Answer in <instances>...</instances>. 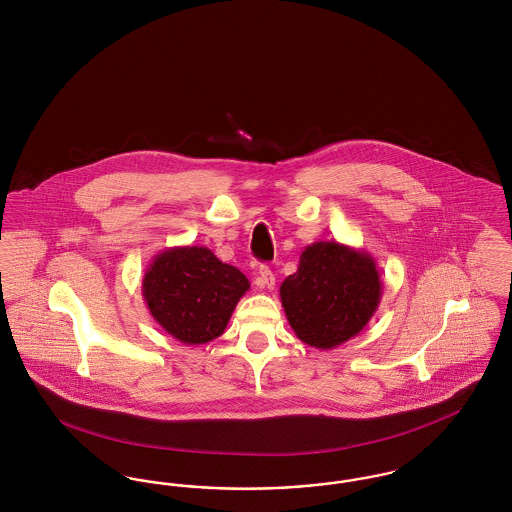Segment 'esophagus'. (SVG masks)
<instances>
[{"label":"esophagus","instance_id":"34e87169","mask_svg":"<svg viewBox=\"0 0 512 512\" xmlns=\"http://www.w3.org/2000/svg\"><path fill=\"white\" fill-rule=\"evenodd\" d=\"M274 282H276V278H274L272 270L267 265H261L259 272H257V278H255V286L261 288V290H272Z\"/></svg>","mask_w":512,"mask_h":512}]
</instances>
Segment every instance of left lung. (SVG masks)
Wrapping results in <instances>:
<instances>
[{"label": "left lung", "instance_id": "8db88e82", "mask_svg": "<svg viewBox=\"0 0 512 512\" xmlns=\"http://www.w3.org/2000/svg\"><path fill=\"white\" fill-rule=\"evenodd\" d=\"M295 336L317 349H334L363 332L382 299L376 261L363 249L315 242L280 286Z\"/></svg>", "mask_w": 512, "mask_h": 512}]
</instances>
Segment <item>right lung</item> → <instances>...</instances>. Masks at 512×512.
Masks as SVG:
<instances>
[{
	"label": "right lung",
	"instance_id": "right-lung-1",
	"mask_svg": "<svg viewBox=\"0 0 512 512\" xmlns=\"http://www.w3.org/2000/svg\"><path fill=\"white\" fill-rule=\"evenodd\" d=\"M247 290L244 272L222 263L203 245H178L157 253L142 280L151 317L184 345L219 338Z\"/></svg>",
	"mask_w": 512,
	"mask_h": 512
}]
</instances>
